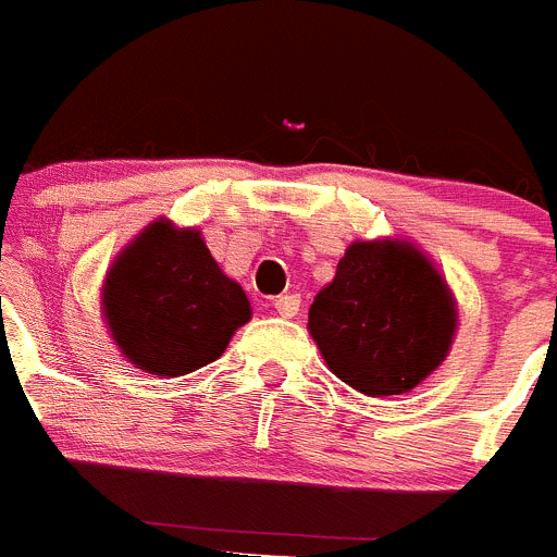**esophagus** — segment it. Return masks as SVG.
Listing matches in <instances>:
<instances>
[{
	"label": "esophagus",
	"mask_w": 557,
	"mask_h": 557,
	"mask_svg": "<svg viewBox=\"0 0 557 557\" xmlns=\"http://www.w3.org/2000/svg\"><path fill=\"white\" fill-rule=\"evenodd\" d=\"M273 309L282 314V318H295V314H298V309H301V298L293 293L278 295V298L273 301Z\"/></svg>",
	"instance_id": "esophagus-1"
}]
</instances>
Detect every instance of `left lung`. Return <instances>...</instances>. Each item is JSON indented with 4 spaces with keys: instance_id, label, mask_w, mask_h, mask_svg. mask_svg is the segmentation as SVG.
<instances>
[{
    "instance_id": "1",
    "label": "left lung",
    "mask_w": 557,
    "mask_h": 557,
    "mask_svg": "<svg viewBox=\"0 0 557 557\" xmlns=\"http://www.w3.org/2000/svg\"><path fill=\"white\" fill-rule=\"evenodd\" d=\"M451 293L407 243H354L314 295L309 334L326 366L366 396H398L430 376L451 346Z\"/></svg>"
}]
</instances>
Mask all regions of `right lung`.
<instances>
[{"instance_id": "obj_1", "label": "right lung", "mask_w": 557, "mask_h": 557, "mask_svg": "<svg viewBox=\"0 0 557 557\" xmlns=\"http://www.w3.org/2000/svg\"><path fill=\"white\" fill-rule=\"evenodd\" d=\"M108 329L133 366L184 376L220 357L250 304L211 259L200 231L159 220L113 262L102 289Z\"/></svg>"}]
</instances>
